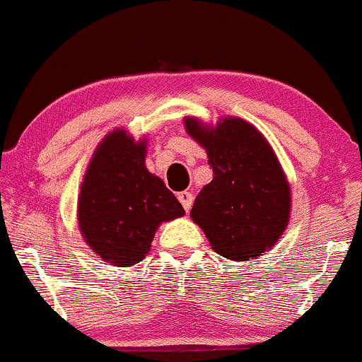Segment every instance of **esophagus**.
<instances>
[{"instance_id": "1", "label": "esophagus", "mask_w": 362, "mask_h": 362, "mask_svg": "<svg viewBox=\"0 0 362 362\" xmlns=\"http://www.w3.org/2000/svg\"><path fill=\"white\" fill-rule=\"evenodd\" d=\"M178 200H180V204L184 206L185 212H189L190 207H192V200H194L192 194L187 192V190H185V192H180V194H178Z\"/></svg>"}]
</instances>
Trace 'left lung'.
Segmentation results:
<instances>
[{
    "label": "left lung",
    "mask_w": 362,
    "mask_h": 362,
    "mask_svg": "<svg viewBox=\"0 0 362 362\" xmlns=\"http://www.w3.org/2000/svg\"><path fill=\"white\" fill-rule=\"evenodd\" d=\"M184 123L214 172L190 217L217 255L256 259L276 245L290 221L291 189L275 150L243 117L226 116L212 126L185 116Z\"/></svg>",
    "instance_id": "1"
}]
</instances>
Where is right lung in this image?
<instances>
[{
    "instance_id": "obj_1",
    "label": "right lung",
    "mask_w": 362,
    "mask_h": 362,
    "mask_svg": "<svg viewBox=\"0 0 362 362\" xmlns=\"http://www.w3.org/2000/svg\"><path fill=\"white\" fill-rule=\"evenodd\" d=\"M146 138L116 128L101 139L77 197V228L86 245L115 267L148 255L162 223L185 216L175 195L145 165Z\"/></svg>"
}]
</instances>
